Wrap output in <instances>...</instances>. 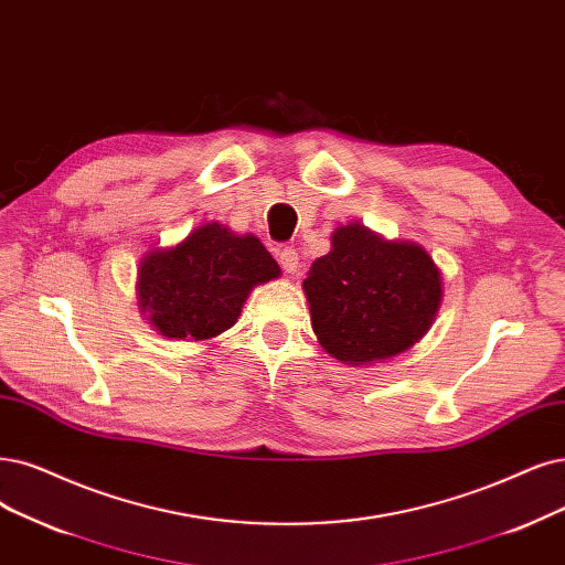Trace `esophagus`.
Returning <instances> with one entry per match:
<instances>
[{
    "label": "esophagus",
    "instance_id": "34e87169",
    "mask_svg": "<svg viewBox=\"0 0 565 565\" xmlns=\"http://www.w3.org/2000/svg\"><path fill=\"white\" fill-rule=\"evenodd\" d=\"M279 263L281 267L288 271V275H294L300 267V258H298V250L294 246H286L279 250Z\"/></svg>",
    "mask_w": 565,
    "mask_h": 565
}]
</instances>
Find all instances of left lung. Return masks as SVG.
Segmentation results:
<instances>
[{"label":"left lung","mask_w":565,"mask_h":565,"mask_svg":"<svg viewBox=\"0 0 565 565\" xmlns=\"http://www.w3.org/2000/svg\"><path fill=\"white\" fill-rule=\"evenodd\" d=\"M302 281L321 347L349 365L386 361L419 342L443 300V277L419 244L340 225Z\"/></svg>","instance_id":"1"}]
</instances>
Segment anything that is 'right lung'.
<instances>
[{"label":"right lung","mask_w":565,"mask_h":565,"mask_svg":"<svg viewBox=\"0 0 565 565\" xmlns=\"http://www.w3.org/2000/svg\"><path fill=\"white\" fill-rule=\"evenodd\" d=\"M279 275L258 237L206 223L181 244L143 256L137 296L160 335L202 342L233 328L250 290Z\"/></svg>","instance_id":"add662e5"}]
</instances>
